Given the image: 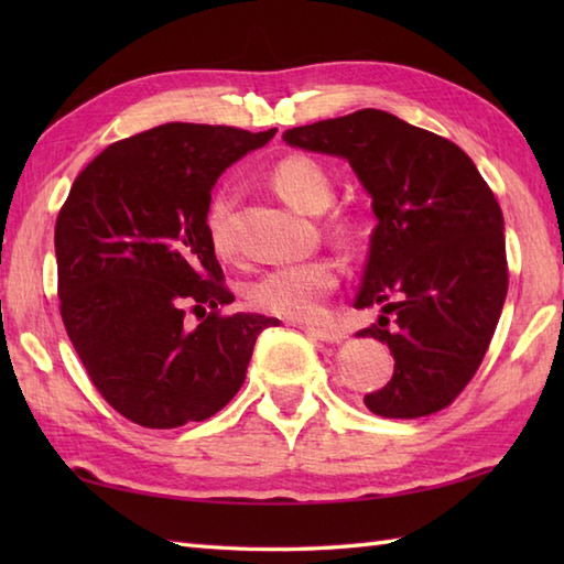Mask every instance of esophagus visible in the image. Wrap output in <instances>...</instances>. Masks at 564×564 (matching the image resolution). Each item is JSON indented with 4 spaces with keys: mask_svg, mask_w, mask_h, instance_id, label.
<instances>
[{
    "mask_svg": "<svg viewBox=\"0 0 564 564\" xmlns=\"http://www.w3.org/2000/svg\"><path fill=\"white\" fill-rule=\"evenodd\" d=\"M297 329H303L310 337H315L319 341H339L341 334L332 327H315V325H295Z\"/></svg>",
    "mask_w": 564,
    "mask_h": 564,
    "instance_id": "esophagus-1",
    "label": "esophagus"
}]
</instances>
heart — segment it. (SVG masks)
Here are the masks:
<instances>
[{"label": "heart", "instance_id": "obj_1", "mask_svg": "<svg viewBox=\"0 0 564 564\" xmlns=\"http://www.w3.org/2000/svg\"><path fill=\"white\" fill-rule=\"evenodd\" d=\"M271 186L289 206L301 213H322L332 196V176L317 160L307 154H289L273 164ZM237 206V188L223 184L215 188L206 213L208 239L220 259L235 254L232 215ZM339 267L332 259H313L301 263H285L263 271L247 285V303L261 313L285 319H313L322 313L325 297L337 289Z\"/></svg>", "mask_w": 564, "mask_h": 564}]
</instances>
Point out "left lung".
Returning a JSON list of instances; mask_svg holds the SVG:
<instances>
[{
    "instance_id": "left-lung-1",
    "label": "left lung",
    "mask_w": 564,
    "mask_h": 564,
    "mask_svg": "<svg viewBox=\"0 0 564 564\" xmlns=\"http://www.w3.org/2000/svg\"><path fill=\"white\" fill-rule=\"evenodd\" d=\"M293 148L349 160L378 225L356 307L358 332L390 346L394 373L364 398L373 414L416 419L448 406L480 368L509 289L505 215L455 142L361 109L285 130Z\"/></svg>"
}]
</instances>
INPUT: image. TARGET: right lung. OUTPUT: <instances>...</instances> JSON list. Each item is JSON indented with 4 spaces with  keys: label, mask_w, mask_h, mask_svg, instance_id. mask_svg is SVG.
Instances as JSON below:
<instances>
[{
    "label": "right lung",
    "mask_w": 564,
    "mask_h": 564,
    "mask_svg": "<svg viewBox=\"0 0 564 564\" xmlns=\"http://www.w3.org/2000/svg\"><path fill=\"white\" fill-rule=\"evenodd\" d=\"M275 128L164 123L97 154L55 223L67 337L118 414L174 429L220 412L242 388L273 317L223 315L235 301L206 230L218 176ZM202 322L191 328L185 313Z\"/></svg>",
    "instance_id": "add662e5"
}]
</instances>
